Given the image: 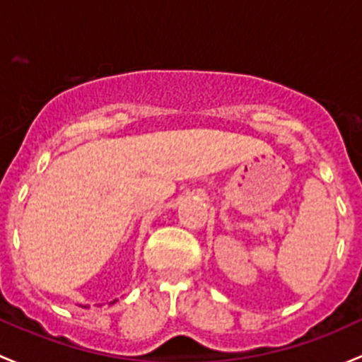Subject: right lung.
I'll return each instance as SVG.
<instances>
[{"mask_svg": "<svg viewBox=\"0 0 362 362\" xmlns=\"http://www.w3.org/2000/svg\"><path fill=\"white\" fill-rule=\"evenodd\" d=\"M115 301H117V300H115Z\"/></svg>", "mask_w": 362, "mask_h": 362, "instance_id": "right-lung-1", "label": "right lung"}]
</instances>
